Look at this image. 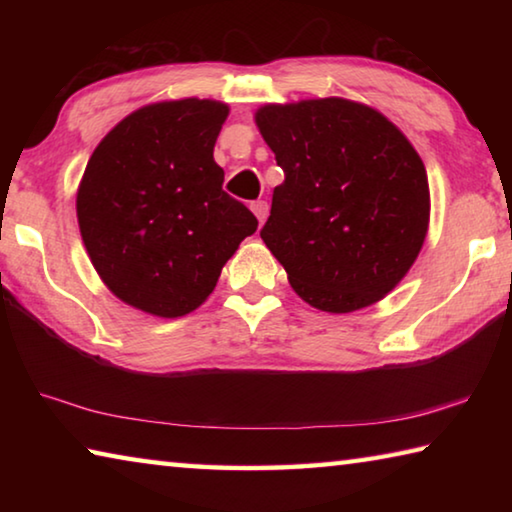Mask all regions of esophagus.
Returning a JSON list of instances; mask_svg holds the SVG:
<instances>
[{
    "instance_id": "esophagus-1",
    "label": "esophagus",
    "mask_w": 512,
    "mask_h": 512,
    "mask_svg": "<svg viewBox=\"0 0 512 512\" xmlns=\"http://www.w3.org/2000/svg\"><path fill=\"white\" fill-rule=\"evenodd\" d=\"M250 210L255 212L259 225H262V223L266 221V216H268V203H266V201H257V203H253V205H250Z\"/></svg>"
}]
</instances>
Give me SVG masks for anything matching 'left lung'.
I'll list each match as a JSON object with an SVG mask.
<instances>
[{"mask_svg": "<svg viewBox=\"0 0 512 512\" xmlns=\"http://www.w3.org/2000/svg\"><path fill=\"white\" fill-rule=\"evenodd\" d=\"M255 124L284 171L262 239L293 291L329 314L388 296L429 230L413 144L379 110L341 97L266 103Z\"/></svg>", "mask_w": 512, "mask_h": 512, "instance_id": "left-lung-1", "label": "left lung"}]
</instances>
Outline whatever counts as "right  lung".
<instances>
[{"mask_svg": "<svg viewBox=\"0 0 512 512\" xmlns=\"http://www.w3.org/2000/svg\"><path fill=\"white\" fill-rule=\"evenodd\" d=\"M228 103L176 99L124 117L90 155L76 216L94 271L144 314L180 318L203 305L221 268L257 230L223 192L214 144Z\"/></svg>", "mask_w": 512, "mask_h": 512, "instance_id": "right-lung-1", "label": "right lung"}]
</instances>
